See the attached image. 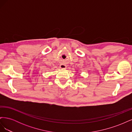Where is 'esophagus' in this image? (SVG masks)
<instances>
[{"mask_svg": "<svg viewBox=\"0 0 132 132\" xmlns=\"http://www.w3.org/2000/svg\"><path fill=\"white\" fill-rule=\"evenodd\" d=\"M60 68H61V69H65L66 68H67V66L65 64H62L60 65Z\"/></svg>", "mask_w": 132, "mask_h": 132, "instance_id": "34e87169", "label": "esophagus"}]
</instances>
